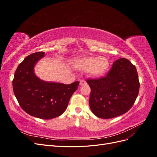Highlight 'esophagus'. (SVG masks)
<instances>
[{
    "label": "esophagus",
    "mask_w": 157,
    "mask_h": 157,
    "mask_svg": "<svg viewBox=\"0 0 157 157\" xmlns=\"http://www.w3.org/2000/svg\"><path fill=\"white\" fill-rule=\"evenodd\" d=\"M85 84H86V80H80V86H83Z\"/></svg>",
    "instance_id": "obj_1"
}]
</instances>
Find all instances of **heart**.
Listing matches in <instances>:
<instances>
[{
  "instance_id": "b5f03b06",
  "label": "heart",
  "mask_w": 157,
  "mask_h": 157,
  "mask_svg": "<svg viewBox=\"0 0 157 157\" xmlns=\"http://www.w3.org/2000/svg\"><path fill=\"white\" fill-rule=\"evenodd\" d=\"M75 66L77 68L86 71L92 77H98L105 74L109 67V62L104 56H83L76 59Z\"/></svg>"
}]
</instances>
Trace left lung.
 <instances>
[{
    "mask_svg": "<svg viewBox=\"0 0 157 157\" xmlns=\"http://www.w3.org/2000/svg\"><path fill=\"white\" fill-rule=\"evenodd\" d=\"M86 82L91 89L90 109L96 117L105 119L129 111L139 94L136 68L126 58L115 61L105 77Z\"/></svg>",
    "mask_w": 157,
    "mask_h": 157,
    "instance_id": "8db88e82",
    "label": "left lung"
}]
</instances>
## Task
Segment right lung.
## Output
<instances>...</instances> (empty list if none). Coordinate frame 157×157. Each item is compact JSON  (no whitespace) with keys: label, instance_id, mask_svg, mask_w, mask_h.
Wrapping results in <instances>:
<instances>
[{"label":"right lung","instance_id":"add662e5","mask_svg":"<svg viewBox=\"0 0 157 157\" xmlns=\"http://www.w3.org/2000/svg\"><path fill=\"white\" fill-rule=\"evenodd\" d=\"M44 52L33 53L23 59L14 74V95L20 107L29 115L42 119H51L64 113L79 82L70 84L46 82L37 77L35 64L44 56Z\"/></svg>","mask_w":157,"mask_h":157}]
</instances>
